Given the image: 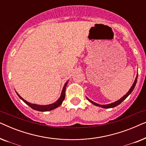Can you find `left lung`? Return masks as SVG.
I'll return each instance as SVG.
<instances>
[{"label": "left lung", "mask_w": 146, "mask_h": 146, "mask_svg": "<svg viewBox=\"0 0 146 146\" xmlns=\"http://www.w3.org/2000/svg\"><path fill=\"white\" fill-rule=\"evenodd\" d=\"M137 78V74L136 77H135V80H134V82H133V84H132V86H131L130 89L129 90V91L127 92L126 94H125L124 96H123V97H121L120 99L114 102H113V103L108 104L102 105V104H97V103L94 102L90 100V99L86 97V98H87L88 100V101L90 102H91V103L92 104H94V105L96 106H99V107L103 108H114V107H115V106H118L119 104H121V102H123V100H125V98H127V96H129V94H131V92H132V91L133 90V89H134V88H135V84H136Z\"/></svg>", "instance_id": "left-lung-1"}]
</instances>
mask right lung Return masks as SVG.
<instances>
[{"instance_id": "add662e5", "label": "right lung", "mask_w": 146, "mask_h": 146, "mask_svg": "<svg viewBox=\"0 0 146 146\" xmlns=\"http://www.w3.org/2000/svg\"><path fill=\"white\" fill-rule=\"evenodd\" d=\"M68 80L64 84V86L62 90L60 96L58 100H57L55 102L50 104L39 105V104H36L30 103V102H29L26 101L25 100H24L23 98H22L21 96H20L19 94L17 92H16V93L17 94V95L19 96V97L24 102H25V104H27L28 106H29L31 107V108H33V110H35L40 111H50V110H54V109L60 106L62 104V102L64 101V98H65V91H66V86L68 84Z\"/></svg>"}]
</instances>
